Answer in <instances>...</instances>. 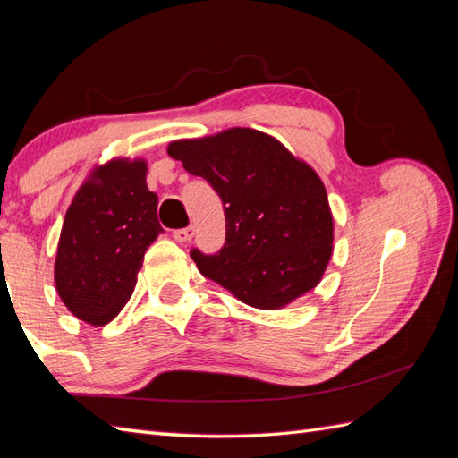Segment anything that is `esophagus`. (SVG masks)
<instances>
[{
  "instance_id": "obj_1",
  "label": "esophagus",
  "mask_w": 458,
  "mask_h": 458,
  "mask_svg": "<svg viewBox=\"0 0 458 458\" xmlns=\"http://www.w3.org/2000/svg\"><path fill=\"white\" fill-rule=\"evenodd\" d=\"M192 236H194V228L192 226L179 228V230L173 232V238L177 240V242H181V244H184V242H191Z\"/></svg>"
}]
</instances>
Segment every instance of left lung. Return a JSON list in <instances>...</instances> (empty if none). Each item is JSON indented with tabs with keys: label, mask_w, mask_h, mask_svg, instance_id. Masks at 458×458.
Returning a JSON list of instances; mask_svg holds the SVG:
<instances>
[{
	"label": "left lung",
	"mask_w": 458,
	"mask_h": 458,
	"mask_svg": "<svg viewBox=\"0 0 458 458\" xmlns=\"http://www.w3.org/2000/svg\"><path fill=\"white\" fill-rule=\"evenodd\" d=\"M167 153L208 181L224 204L222 250L191 251L204 277L256 309H281L318 285L333 256L335 226L313 167L250 128L171 141Z\"/></svg>",
	"instance_id": "1"
}]
</instances>
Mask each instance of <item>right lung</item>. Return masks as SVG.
Masks as SVG:
<instances>
[{
  "mask_svg": "<svg viewBox=\"0 0 458 458\" xmlns=\"http://www.w3.org/2000/svg\"><path fill=\"white\" fill-rule=\"evenodd\" d=\"M143 159L96 167L66 210L55 285L66 309L94 327L108 325L131 297L143 256L163 232L157 194Z\"/></svg>",
  "mask_w": 458,
  "mask_h": 458,
  "instance_id": "right-lung-1",
  "label": "right lung"
}]
</instances>
